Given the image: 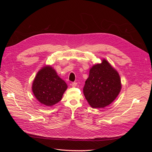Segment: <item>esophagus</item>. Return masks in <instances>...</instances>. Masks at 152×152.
Wrapping results in <instances>:
<instances>
[{
  "instance_id": "1",
  "label": "esophagus",
  "mask_w": 152,
  "mask_h": 152,
  "mask_svg": "<svg viewBox=\"0 0 152 152\" xmlns=\"http://www.w3.org/2000/svg\"><path fill=\"white\" fill-rule=\"evenodd\" d=\"M71 85H72V87H76L77 85V82H72Z\"/></svg>"
}]
</instances>
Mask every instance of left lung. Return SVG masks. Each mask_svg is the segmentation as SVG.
<instances>
[{
  "label": "left lung",
  "instance_id": "8db88e82",
  "mask_svg": "<svg viewBox=\"0 0 152 152\" xmlns=\"http://www.w3.org/2000/svg\"><path fill=\"white\" fill-rule=\"evenodd\" d=\"M121 89V81L118 72L103 59L94 65L85 82L84 94L93 108H103L113 102Z\"/></svg>",
  "mask_w": 152,
  "mask_h": 152
}]
</instances>
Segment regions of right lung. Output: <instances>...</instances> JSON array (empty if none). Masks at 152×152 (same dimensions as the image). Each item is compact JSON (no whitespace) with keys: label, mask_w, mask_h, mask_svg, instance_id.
<instances>
[{"label":"right lung","mask_w":152,"mask_h":152,"mask_svg":"<svg viewBox=\"0 0 152 152\" xmlns=\"http://www.w3.org/2000/svg\"><path fill=\"white\" fill-rule=\"evenodd\" d=\"M67 88L65 82L51 66H45L38 72L32 85V91L39 102L53 106L61 101Z\"/></svg>","instance_id":"add662e5"}]
</instances>
